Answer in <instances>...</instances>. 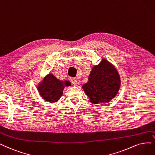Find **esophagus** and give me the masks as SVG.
<instances>
[{"instance_id":"1","label":"esophagus","mask_w":155,"mask_h":155,"mask_svg":"<svg viewBox=\"0 0 155 155\" xmlns=\"http://www.w3.org/2000/svg\"><path fill=\"white\" fill-rule=\"evenodd\" d=\"M71 82L72 84L73 85H75V86H77V85H78L79 84V83H78V81H77V79L75 78H72L71 79Z\"/></svg>"}]
</instances>
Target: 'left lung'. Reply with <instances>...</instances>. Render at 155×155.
Masks as SVG:
<instances>
[{
    "mask_svg": "<svg viewBox=\"0 0 155 155\" xmlns=\"http://www.w3.org/2000/svg\"><path fill=\"white\" fill-rule=\"evenodd\" d=\"M121 87V78L116 67L103 58L98 65L93 67L88 82L82 88L91 104H106L115 98Z\"/></svg>",
    "mask_w": 155,
    "mask_h": 155,
    "instance_id": "1",
    "label": "left lung"
}]
</instances>
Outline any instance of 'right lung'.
<instances>
[{"mask_svg":"<svg viewBox=\"0 0 155 155\" xmlns=\"http://www.w3.org/2000/svg\"><path fill=\"white\" fill-rule=\"evenodd\" d=\"M70 85L68 81H60L52 73L46 74L37 86L39 96L45 101L49 103H55L62 96L63 90Z\"/></svg>","mask_w":155,"mask_h":155,"instance_id":"right-lung-1","label":"right lung"}]
</instances>
